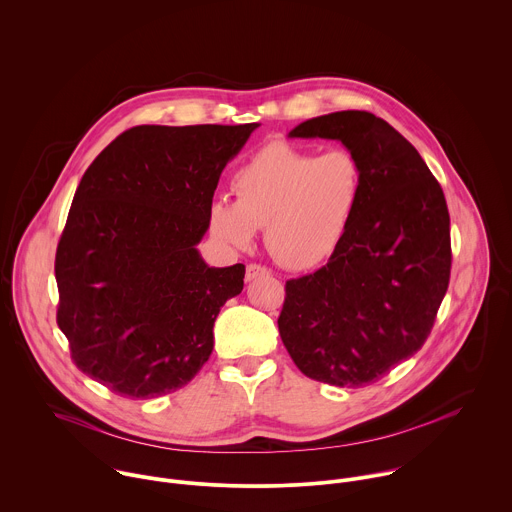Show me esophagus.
I'll return each mask as SVG.
<instances>
[{
  "label": "esophagus",
  "instance_id": "esophagus-1",
  "mask_svg": "<svg viewBox=\"0 0 512 512\" xmlns=\"http://www.w3.org/2000/svg\"><path fill=\"white\" fill-rule=\"evenodd\" d=\"M264 274H268V270L264 268V266H258V264H248L246 266V282H252V280H256L258 276H264Z\"/></svg>",
  "mask_w": 512,
  "mask_h": 512
}]
</instances>
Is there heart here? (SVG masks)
I'll use <instances>...</instances> for the list:
<instances>
[{
  "label": "heart",
  "mask_w": 512,
  "mask_h": 512,
  "mask_svg": "<svg viewBox=\"0 0 512 512\" xmlns=\"http://www.w3.org/2000/svg\"><path fill=\"white\" fill-rule=\"evenodd\" d=\"M232 188L236 200L216 198L208 208L212 238L244 250L264 228L276 262L308 270L328 260L348 234L364 194V168L344 148L316 154L272 142L240 166Z\"/></svg>",
  "instance_id": "b5f03b06"
}]
</instances>
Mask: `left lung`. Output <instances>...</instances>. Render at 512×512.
Listing matches in <instances>:
<instances>
[{
	"mask_svg": "<svg viewBox=\"0 0 512 512\" xmlns=\"http://www.w3.org/2000/svg\"><path fill=\"white\" fill-rule=\"evenodd\" d=\"M288 138L338 140L364 168V194L338 250L288 280L278 318L294 364L318 382L358 388L414 356L450 278V218L416 148L370 112L298 124Z\"/></svg>",
	"mask_w": 512,
	"mask_h": 512,
	"instance_id": "1",
	"label": "left lung"
}]
</instances>
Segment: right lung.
I'll use <instances>...</instances> for the list:
<instances>
[{
  "mask_svg": "<svg viewBox=\"0 0 512 512\" xmlns=\"http://www.w3.org/2000/svg\"><path fill=\"white\" fill-rule=\"evenodd\" d=\"M258 126H136L86 170L56 252L58 326L76 366L116 394L176 392L210 358L246 268L208 266L196 246Z\"/></svg>",
  "mask_w": 512,
  "mask_h": 512,
  "instance_id": "1",
  "label": "right lung"
}]
</instances>
